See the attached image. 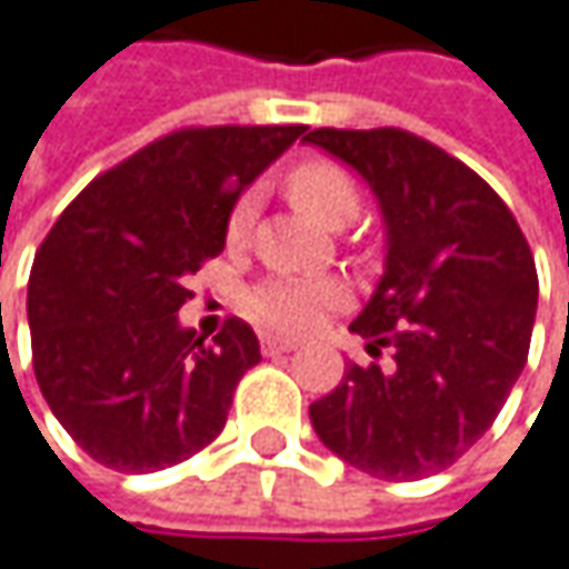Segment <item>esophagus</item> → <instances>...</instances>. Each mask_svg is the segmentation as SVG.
Returning <instances> with one entry per match:
<instances>
[{"label":"esophagus","mask_w":569,"mask_h":569,"mask_svg":"<svg viewBox=\"0 0 569 569\" xmlns=\"http://www.w3.org/2000/svg\"><path fill=\"white\" fill-rule=\"evenodd\" d=\"M299 348V341H292V338H263L260 341V351L267 353V357H277V353H289V351H296Z\"/></svg>","instance_id":"esophagus-1"}]
</instances>
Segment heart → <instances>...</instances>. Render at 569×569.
Segmentation results:
<instances>
[{
	"mask_svg": "<svg viewBox=\"0 0 569 569\" xmlns=\"http://www.w3.org/2000/svg\"><path fill=\"white\" fill-rule=\"evenodd\" d=\"M289 199L316 218L325 228H345L360 212V189L353 177L335 160H302L286 177ZM253 202L251 196H241L224 221V241L228 248H244L251 238ZM348 299V289L335 277H267L251 286L241 299L244 316L280 335L309 331L318 318L338 309Z\"/></svg>",
	"mask_w": 569,
	"mask_h": 569,
	"instance_id": "obj_1",
	"label": "heart"
}]
</instances>
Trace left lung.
Returning a JSON list of instances; mask_svg holds the SVG:
<instances>
[{"instance_id":"left-lung-1","label":"left lung","mask_w":569,"mask_h":569,"mask_svg":"<svg viewBox=\"0 0 569 569\" xmlns=\"http://www.w3.org/2000/svg\"><path fill=\"white\" fill-rule=\"evenodd\" d=\"M309 144L370 183L386 273L351 321L370 357L309 406L328 451L380 480H421L470 451L525 370L538 270L509 206L480 173L402 128H316Z\"/></svg>"}]
</instances>
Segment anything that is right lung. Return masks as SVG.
Returning <instances> with one entry per match:
<instances>
[{
    "mask_svg": "<svg viewBox=\"0 0 569 569\" xmlns=\"http://www.w3.org/2000/svg\"><path fill=\"white\" fill-rule=\"evenodd\" d=\"M306 124L180 128L99 173L57 218L28 277L31 363L67 435L118 473L212 445L260 360L248 321L180 328L189 277L224 251L241 189Z\"/></svg>",
    "mask_w": 569,
    "mask_h": 569,
    "instance_id": "1",
    "label": "right lung"
}]
</instances>
